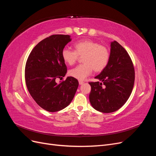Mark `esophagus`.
Here are the masks:
<instances>
[{
    "label": "esophagus",
    "instance_id": "obj_1",
    "mask_svg": "<svg viewBox=\"0 0 156 156\" xmlns=\"http://www.w3.org/2000/svg\"><path fill=\"white\" fill-rule=\"evenodd\" d=\"M79 84H83L84 83V82L83 81H79Z\"/></svg>",
    "mask_w": 156,
    "mask_h": 156
}]
</instances>
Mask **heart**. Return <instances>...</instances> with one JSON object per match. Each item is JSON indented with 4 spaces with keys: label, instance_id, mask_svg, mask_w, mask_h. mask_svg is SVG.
<instances>
[{
    "label": "heart",
    "instance_id": "obj_1",
    "mask_svg": "<svg viewBox=\"0 0 156 156\" xmlns=\"http://www.w3.org/2000/svg\"><path fill=\"white\" fill-rule=\"evenodd\" d=\"M74 51L65 48L62 51L64 62L69 66L73 65L82 56L83 64L69 71V75L80 81L84 80L91 74L92 71L100 72L107 66L110 59V53L106 47L97 41L84 40L74 44Z\"/></svg>",
    "mask_w": 156,
    "mask_h": 156
}]
</instances>
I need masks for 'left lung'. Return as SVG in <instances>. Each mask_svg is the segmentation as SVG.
<instances>
[{"label": "left lung", "instance_id": "8db88e82", "mask_svg": "<svg viewBox=\"0 0 156 156\" xmlns=\"http://www.w3.org/2000/svg\"><path fill=\"white\" fill-rule=\"evenodd\" d=\"M95 79L99 81L89 83V100L94 108L109 113L125 104L133 88L135 69L129 54L116 41L111 43L107 66Z\"/></svg>", "mask_w": 156, "mask_h": 156}]
</instances>
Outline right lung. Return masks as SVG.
<instances>
[{
  "instance_id": "1",
  "label": "right lung",
  "mask_w": 156,
  "mask_h": 156,
  "mask_svg": "<svg viewBox=\"0 0 156 156\" xmlns=\"http://www.w3.org/2000/svg\"><path fill=\"white\" fill-rule=\"evenodd\" d=\"M71 40L69 35H51L34 47L27 60V89L37 104L47 111L56 112L66 107L78 88L79 82L73 77L59 83L55 81L66 74L62 51Z\"/></svg>"
}]
</instances>
